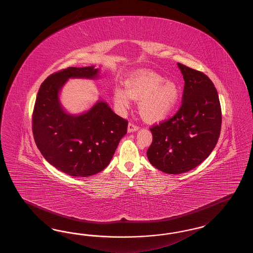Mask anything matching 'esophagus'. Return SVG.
Here are the masks:
<instances>
[{
    "instance_id": "esophagus-1",
    "label": "esophagus",
    "mask_w": 253,
    "mask_h": 253,
    "mask_svg": "<svg viewBox=\"0 0 253 253\" xmlns=\"http://www.w3.org/2000/svg\"><path fill=\"white\" fill-rule=\"evenodd\" d=\"M138 129H139L138 126H136V125H134V124H132V123H129V124H128V129H127V131H128V132H136Z\"/></svg>"
}]
</instances>
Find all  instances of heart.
Wrapping results in <instances>:
<instances>
[{"instance_id": "1", "label": "heart", "mask_w": 253, "mask_h": 253, "mask_svg": "<svg viewBox=\"0 0 253 253\" xmlns=\"http://www.w3.org/2000/svg\"><path fill=\"white\" fill-rule=\"evenodd\" d=\"M126 89L116 87L114 99L119 108L128 110L132 99L140 100L139 112L145 121L161 122L167 120L180 98V89L173 82L151 72L132 75L125 83Z\"/></svg>"}]
</instances>
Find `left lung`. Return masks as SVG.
I'll use <instances>...</instances> for the list:
<instances>
[{
  "instance_id": "left-lung-1",
  "label": "left lung",
  "mask_w": 253,
  "mask_h": 253,
  "mask_svg": "<svg viewBox=\"0 0 253 253\" xmlns=\"http://www.w3.org/2000/svg\"><path fill=\"white\" fill-rule=\"evenodd\" d=\"M185 82L182 105L167 121L152 127L147 151L157 169L179 174L201 164L216 146L222 114L216 89L204 73L177 63Z\"/></svg>"
}]
</instances>
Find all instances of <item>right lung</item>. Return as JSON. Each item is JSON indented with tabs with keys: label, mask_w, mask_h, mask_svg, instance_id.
<instances>
[{
	"label": "right lung",
	"mask_w": 253,
	"mask_h": 253,
	"mask_svg": "<svg viewBox=\"0 0 253 253\" xmlns=\"http://www.w3.org/2000/svg\"><path fill=\"white\" fill-rule=\"evenodd\" d=\"M98 77L93 65L68 67L49 76L38 92L32 118L37 147L52 166L71 176L86 177L106 168L127 132V121L101 99L80 115L63 108L60 91L69 79Z\"/></svg>",
	"instance_id": "1"
}]
</instances>
